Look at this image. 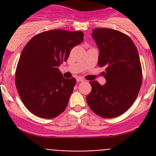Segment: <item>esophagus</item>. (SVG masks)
Wrapping results in <instances>:
<instances>
[{
	"instance_id": "esophagus-1",
	"label": "esophagus",
	"mask_w": 156,
	"mask_h": 156,
	"mask_svg": "<svg viewBox=\"0 0 156 156\" xmlns=\"http://www.w3.org/2000/svg\"><path fill=\"white\" fill-rule=\"evenodd\" d=\"M76 80H77V82H78V83H80V82H84V78L78 77V78H77V79H76Z\"/></svg>"
}]
</instances>
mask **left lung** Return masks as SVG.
<instances>
[{
    "label": "left lung",
    "mask_w": 156,
    "mask_h": 156,
    "mask_svg": "<svg viewBox=\"0 0 156 156\" xmlns=\"http://www.w3.org/2000/svg\"><path fill=\"white\" fill-rule=\"evenodd\" d=\"M92 37L100 49L98 65L106 67V83L90 82L87 102L98 116L113 118L126 112L138 96L143 81L140 58L132 40L119 30L97 28Z\"/></svg>",
    "instance_id": "1"
}]
</instances>
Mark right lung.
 <instances>
[{
    "instance_id": "1",
    "label": "right lung",
    "mask_w": 156,
    "mask_h": 156,
    "mask_svg": "<svg viewBox=\"0 0 156 156\" xmlns=\"http://www.w3.org/2000/svg\"><path fill=\"white\" fill-rule=\"evenodd\" d=\"M83 36L82 31L47 30L26 44L16 69L15 83L21 100L31 113L51 119L65 111L76 79L64 78L58 66L83 42Z\"/></svg>"
}]
</instances>
